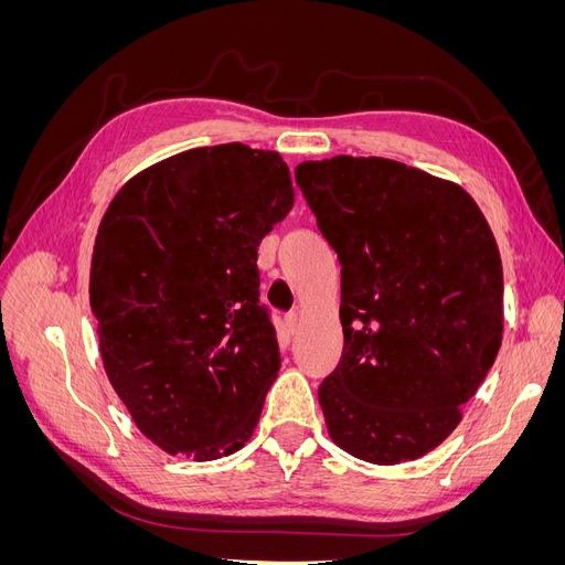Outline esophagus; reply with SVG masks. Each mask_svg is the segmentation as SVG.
<instances>
[{
	"instance_id": "1",
	"label": "esophagus",
	"mask_w": 565,
	"mask_h": 565,
	"mask_svg": "<svg viewBox=\"0 0 565 565\" xmlns=\"http://www.w3.org/2000/svg\"><path fill=\"white\" fill-rule=\"evenodd\" d=\"M285 328L289 334H295L299 330V313H287L285 316Z\"/></svg>"
}]
</instances>
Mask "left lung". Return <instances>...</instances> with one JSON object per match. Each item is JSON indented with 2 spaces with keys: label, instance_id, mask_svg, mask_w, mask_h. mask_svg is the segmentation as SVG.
<instances>
[{
  "label": "left lung",
  "instance_id": "8db88e82",
  "mask_svg": "<svg viewBox=\"0 0 565 565\" xmlns=\"http://www.w3.org/2000/svg\"><path fill=\"white\" fill-rule=\"evenodd\" d=\"M297 185L341 264L344 351L318 401L372 465L431 452L502 344V259L465 188L386 158L301 162Z\"/></svg>",
  "mask_w": 565,
  "mask_h": 565
}]
</instances>
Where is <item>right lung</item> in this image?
I'll list each match as a JSON object with an SVG mask.
<instances>
[{
  "label": "right lung",
  "mask_w": 565,
  "mask_h": 565,
  "mask_svg": "<svg viewBox=\"0 0 565 565\" xmlns=\"http://www.w3.org/2000/svg\"><path fill=\"white\" fill-rule=\"evenodd\" d=\"M295 204L278 152L193 148L119 188L100 218L89 303L108 380L169 455L241 450L280 370L256 247Z\"/></svg>",
  "instance_id": "add662e5"
}]
</instances>
